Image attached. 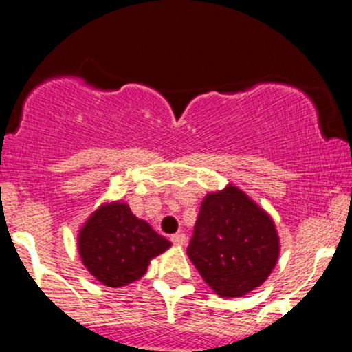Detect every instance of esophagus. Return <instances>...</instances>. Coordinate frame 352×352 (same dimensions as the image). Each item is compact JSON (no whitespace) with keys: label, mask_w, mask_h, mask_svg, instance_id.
Masks as SVG:
<instances>
[{"label":"esophagus","mask_w":352,"mask_h":352,"mask_svg":"<svg viewBox=\"0 0 352 352\" xmlns=\"http://www.w3.org/2000/svg\"><path fill=\"white\" fill-rule=\"evenodd\" d=\"M185 240H187V238H185V235L184 233H175V235H172L170 236V241L173 245H177V246H182L185 243Z\"/></svg>","instance_id":"obj_1"}]
</instances>
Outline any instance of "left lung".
I'll list each match as a JSON object with an SVG mask.
<instances>
[{
    "label": "left lung",
    "mask_w": 352,
    "mask_h": 352,
    "mask_svg": "<svg viewBox=\"0 0 352 352\" xmlns=\"http://www.w3.org/2000/svg\"><path fill=\"white\" fill-rule=\"evenodd\" d=\"M280 240L268 213L228 185L201 201L187 254L205 283L223 298H238L272 273Z\"/></svg>",
    "instance_id": "8db88e82"
}]
</instances>
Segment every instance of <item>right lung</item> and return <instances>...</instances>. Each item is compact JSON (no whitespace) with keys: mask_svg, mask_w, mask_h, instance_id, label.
<instances>
[{"mask_svg":"<svg viewBox=\"0 0 352 352\" xmlns=\"http://www.w3.org/2000/svg\"><path fill=\"white\" fill-rule=\"evenodd\" d=\"M79 254L96 280L111 288L144 276L148 261L170 246L125 204L100 207L79 233Z\"/></svg>","mask_w":352,"mask_h":352,"instance_id":"1","label":"right lung"}]
</instances>
